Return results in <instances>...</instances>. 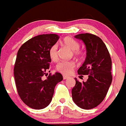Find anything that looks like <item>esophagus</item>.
I'll return each mask as SVG.
<instances>
[{"instance_id": "esophagus-1", "label": "esophagus", "mask_w": 126, "mask_h": 126, "mask_svg": "<svg viewBox=\"0 0 126 126\" xmlns=\"http://www.w3.org/2000/svg\"><path fill=\"white\" fill-rule=\"evenodd\" d=\"M63 78L64 79H67V78H68V76H65V75H63Z\"/></svg>"}]
</instances>
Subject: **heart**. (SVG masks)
Returning <instances> with one entry per match:
<instances>
[{"mask_svg": "<svg viewBox=\"0 0 126 126\" xmlns=\"http://www.w3.org/2000/svg\"><path fill=\"white\" fill-rule=\"evenodd\" d=\"M63 45L73 51L75 56L79 57L83 52L79 49V44L77 41L71 37H67L63 40ZM48 54L51 60L56 62L58 60V47L57 44H53L48 49ZM75 67V63L73 61H61L56 65L57 71L65 75H70Z\"/></svg>", "mask_w": 126, "mask_h": 126, "instance_id": "heart-1", "label": "heart"}]
</instances>
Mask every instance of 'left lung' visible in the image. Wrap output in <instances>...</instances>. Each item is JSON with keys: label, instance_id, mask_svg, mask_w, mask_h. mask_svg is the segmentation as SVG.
Instances as JSON below:
<instances>
[{"label": "left lung", "instance_id": "obj_1", "mask_svg": "<svg viewBox=\"0 0 126 126\" xmlns=\"http://www.w3.org/2000/svg\"><path fill=\"white\" fill-rule=\"evenodd\" d=\"M75 38L84 42L86 58L78 70L81 76L88 75L86 82L78 81L72 90L73 102L81 108L89 110L98 106L105 99L112 81L111 59L102 39L91 33H80Z\"/></svg>", "mask_w": 126, "mask_h": 126}]
</instances>
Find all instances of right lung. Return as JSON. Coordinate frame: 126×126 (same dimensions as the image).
<instances>
[{
	"instance_id": "right-lung-1",
	"label": "right lung",
	"mask_w": 126,
	"mask_h": 126,
	"mask_svg": "<svg viewBox=\"0 0 126 126\" xmlns=\"http://www.w3.org/2000/svg\"><path fill=\"white\" fill-rule=\"evenodd\" d=\"M58 39L56 34L35 36L22 45L17 53L14 67L16 86L21 99L30 108L47 107L51 102L56 85L63 79L58 72L43 78L47 76L51 62L48 49Z\"/></svg>"
}]
</instances>
